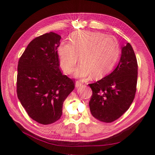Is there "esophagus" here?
Listing matches in <instances>:
<instances>
[{"label":"esophagus","instance_id":"esophagus-1","mask_svg":"<svg viewBox=\"0 0 155 155\" xmlns=\"http://www.w3.org/2000/svg\"><path fill=\"white\" fill-rule=\"evenodd\" d=\"M83 85V83L81 82V81H76V83H75V86H76V87L77 88H78V87H81V86Z\"/></svg>","mask_w":155,"mask_h":155}]
</instances>
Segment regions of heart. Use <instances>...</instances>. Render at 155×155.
<instances>
[{"label": "heart", "mask_w": 155, "mask_h": 155, "mask_svg": "<svg viewBox=\"0 0 155 155\" xmlns=\"http://www.w3.org/2000/svg\"><path fill=\"white\" fill-rule=\"evenodd\" d=\"M70 44L62 42L59 47V61L64 71L71 73L78 61L81 64L74 74L86 78L92 74L100 78L107 74L118 58L120 48L116 39L101 32L80 31L70 37Z\"/></svg>", "instance_id": "b5f03b06"}]
</instances>
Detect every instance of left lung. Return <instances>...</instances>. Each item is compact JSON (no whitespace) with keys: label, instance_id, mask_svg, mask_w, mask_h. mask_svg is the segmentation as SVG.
<instances>
[{"label":"left lung","instance_id":"obj_1","mask_svg":"<svg viewBox=\"0 0 155 155\" xmlns=\"http://www.w3.org/2000/svg\"><path fill=\"white\" fill-rule=\"evenodd\" d=\"M137 62L129 43L122 47L118 65L111 74L89 84L92 96L89 103L91 115L103 122H112L129 109L137 82Z\"/></svg>","mask_w":155,"mask_h":155}]
</instances>
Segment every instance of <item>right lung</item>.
I'll return each instance as SVG.
<instances>
[{"label":"right lung","mask_w":155,"mask_h":155,"mask_svg":"<svg viewBox=\"0 0 155 155\" xmlns=\"http://www.w3.org/2000/svg\"><path fill=\"white\" fill-rule=\"evenodd\" d=\"M60 40L53 32L38 37L18 61V98L29 117L44 125L61 117L63 103L75 87L74 81L59 69Z\"/></svg>","instance_id":"1"}]
</instances>
